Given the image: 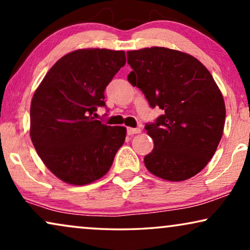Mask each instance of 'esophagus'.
<instances>
[{
	"instance_id": "1",
	"label": "esophagus",
	"mask_w": 250,
	"mask_h": 250,
	"mask_svg": "<svg viewBox=\"0 0 250 250\" xmlns=\"http://www.w3.org/2000/svg\"><path fill=\"white\" fill-rule=\"evenodd\" d=\"M141 132V128L140 127H127V134L128 135H133V134H138V133Z\"/></svg>"
}]
</instances>
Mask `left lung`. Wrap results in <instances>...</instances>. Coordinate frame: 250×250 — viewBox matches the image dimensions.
Wrapping results in <instances>:
<instances>
[{
  "label": "left lung",
  "mask_w": 250,
  "mask_h": 250,
  "mask_svg": "<svg viewBox=\"0 0 250 250\" xmlns=\"http://www.w3.org/2000/svg\"><path fill=\"white\" fill-rule=\"evenodd\" d=\"M127 80L150 107L164 110L146 131L153 140L146 169L179 182L205 168L223 135L225 104L213 76L190 54L167 47L127 51Z\"/></svg>",
  "instance_id": "obj_1"
}]
</instances>
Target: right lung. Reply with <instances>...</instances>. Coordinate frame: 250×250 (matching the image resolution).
<instances>
[{
	"label": "right lung",
	"mask_w": 250,
	"mask_h": 250,
	"mask_svg": "<svg viewBox=\"0 0 250 250\" xmlns=\"http://www.w3.org/2000/svg\"><path fill=\"white\" fill-rule=\"evenodd\" d=\"M126 63L124 51L81 49L53 64L30 104V139L47 168L63 182L85 186L105 175L126 138L124 126L93 117L104 90Z\"/></svg>",
	"instance_id": "obj_1"
}]
</instances>
